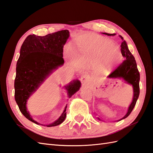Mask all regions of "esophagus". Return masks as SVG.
Returning <instances> with one entry per match:
<instances>
[{
    "label": "esophagus",
    "mask_w": 153,
    "mask_h": 153,
    "mask_svg": "<svg viewBox=\"0 0 153 153\" xmlns=\"http://www.w3.org/2000/svg\"><path fill=\"white\" fill-rule=\"evenodd\" d=\"M81 81L82 84L84 85L90 86V85H91V83H92L91 79L88 76H84L83 77H81Z\"/></svg>",
    "instance_id": "esophagus-1"
}]
</instances>
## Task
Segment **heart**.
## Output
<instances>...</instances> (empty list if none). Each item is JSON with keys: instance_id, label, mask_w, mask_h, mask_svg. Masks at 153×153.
<instances>
[{"instance_id": "obj_1", "label": "heart", "mask_w": 153, "mask_h": 153, "mask_svg": "<svg viewBox=\"0 0 153 153\" xmlns=\"http://www.w3.org/2000/svg\"><path fill=\"white\" fill-rule=\"evenodd\" d=\"M76 52L77 57L68 53L74 67L77 70L91 67L97 76L110 72L123 60L118 46L109 39L92 33L79 37Z\"/></svg>"}]
</instances>
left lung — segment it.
Masks as SVG:
<instances>
[{
    "mask_svg": "<svg viewBox=\"0 0 153 153\" xmlns=\"http://www.w3.org/2000/svg\"><path fill=\"white\" fill-rule=\"evenodd\" d=\"M102 33L108 36H114L116 35V33ZM120 37L122 40V42L121 44V52L125 60H124L122 63L108 76V78H110V79H122L126 83L132 85L133 88V97L132 102L128 108L126 114L122 118L117 120V121L126 118L131 114L135 106L140 94V73L138 68H137L136 60L134 57L129 51L127 42L123 40V37L121 36H120ZM97 119L101 120L100 117H97Z\"/></svg>",
    "mask_w": 153,
    "mask_h": 153,
    "instance_id": "8db88e82",
    "label": "left lung"
}]
</instances>
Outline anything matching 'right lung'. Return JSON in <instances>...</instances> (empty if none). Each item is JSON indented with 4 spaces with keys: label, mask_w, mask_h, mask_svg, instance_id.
Here are the masks:
<instances>
[{
    "label": "right lung",
    "mask_w": 153,
    "mask_h": 153,
    "mask_svg": "<svg viewBox=\"0 0 153 153\" xmlns=\"http://www.w3.org/2000/svg\"><path fill=\"white\" fill-rule=\"evenodd\" d=\"M69 36L67 30L45 36L30 35L21 46L14 83L15 100L22 114L34 123L45 125L32 118L26 107L27 101L53 71L63 65V46ZM81 85L80 81L76 79L64 86L68 98L79 91ZM66 107L67 105L57 120L46 126H57L63 122Z\"/></svg>",
    "instance_id": "add662e5"
}]
</instances>
